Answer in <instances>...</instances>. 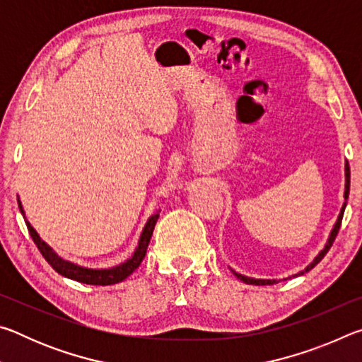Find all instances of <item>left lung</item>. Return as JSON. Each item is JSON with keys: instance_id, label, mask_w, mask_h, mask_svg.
<instances>
[{"instance_id": "8db88e82", "label": "left lung", "mask_w": 362, "mask_h": 362, "mask_svg": "<svg viewBox=\"0 0 362 362\" xmlns=\"http://www.w3.org/2000/svg\"><path fill=\"white\" fill-rule=\"evenodd\" d=\"M345 177H346V183H345V199H348V194H350V166H348V163H346V166H345ZM345 207H346V203H343V207H341V211H340V216H339V218H337V223L334 225V230H332V233H330V238H329V241H327L326 246H324V249L321 250V252L317 254L316 259H315L313 262H311L310 265L303 269V272H300L298 274H296V276H302V274H305L306 272H310L311 268H315V267L317 265V263H320V262L324 259V255H326V254L329 252V249L332 247V244H334L335 238H337V233H339V230H340V225H341V218H343V212H345ZM233 273H235V276H236L238 279L244 281V283H246V284L267 286V284L278 283L276 279H254V278L244 276V274H240V273H236V272H233Z\"/></svg>"}]
</instances>
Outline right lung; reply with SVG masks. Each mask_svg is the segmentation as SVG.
<instances>
[{
	"label": "right lung",
	"mask_w": 362,
	"mask_h": 362,
	"mask_svg": "<svg viewBox=\"0 0 362 362\" xmlns=\"http://www.w3.org/2000/svg\"><path fill=\"white\" fill-rule=\"evenodd\" d=\"M19 209L23 214L21 201H19ZM158 217H159V214H155V216H151L148 218V222H146L142 235H140L139 246H137L136 252H134L131 259L126 260L124 263H121V265H118V267H113V268H108V269L84 268V267L75 265V263H71V262H66L64 259H60V257L56 252H54V250L49 247L45 241H41L38 233L33 230V226L30 225L27 220H25V223H27L30 236H32L33 243L36 244V247L40 249V252L42 254V257H45L46 262L54 269H56L57 273H60L65 278L75 279V281H78V283L94 284V286H110V284L121 283L122 279H126L127 276H129V274L136 272L140 263H142L144 257L146 254V247H148V243L151 240L153 230H155Z\"/></svg>",
	"instance_id": "right-lung-1"
}]
</instances>
